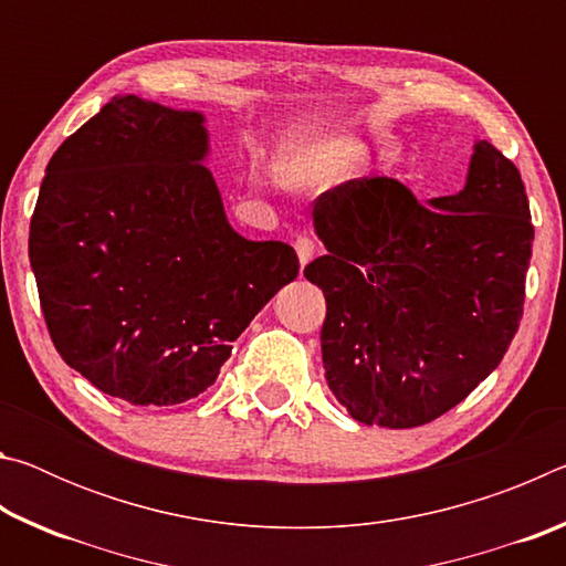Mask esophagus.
<instances>
[{
	"label": "esophagus",
	"instance_id": "34e87169",
	"mask_svg": "<svg viewBox=\"0 0 566 566\" xmlns=\"http://www.w3.org/2000/svg\"><path fill=\"white\" fill-rule=\"evenodd\" d=\"M294 249H296V256H300V264L304 266L306 262H312L314 252H317V244H314L312 237L300 234V237L294 239Z\"/></svg>",
	"mask_w": 566,
	"mask_h": 566
}]
</instances>
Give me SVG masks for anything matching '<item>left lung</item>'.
Returning <instances> with one entry per match:
<instances>
[{
	"instance_id": "left-lung-1",
	"label": "left lung",
	"mask_w": 566,
	"mask_h": 566,
	"mask_svg": "<svg viewBox=\"0 0 566 566\" xmlns=\"http://www.w3.org/2000/svg\"><path fill=\"white\" fill-rule=\"evenodd\" d=\"M327 254L304 276L327 300V385L361 424L442 417L500 367L524 312L534 227L520 169L476 142L459 195L419 205L361 177L312 207Z\"/></svg>"
}]
</instances>
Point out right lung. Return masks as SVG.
<instances>
[{"instance_id": "add662e5", "label": "right lung", "mask_w": 566, "mask_h": 566, "mask_svg": "<svg viewBox=\"0 0 566 566\" xmlns=\"http://www.w3.org/2000/svg\"><path fill=\"white\" fill-rule=\"evenodd\" d=\"M199 112L127 94L62 142L30 224L60 357L104 395L169 407L214 385L232 342L300 274L227 222Z\"/></svg>"}]
</instances>
